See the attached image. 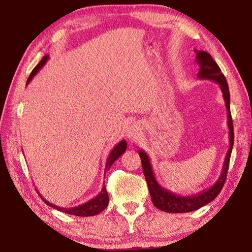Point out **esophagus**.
Listing matches in <instances>:
<instances>
[{"instance_id":"34e87169","label":"esophagus","mask_w":252,"mask_h":252,"mask_svg":"<svg viewBox=\"0 0 252 252\" xmlns=\"http://www.w3.org/2000/svg\"><path fill=\"white\" fill-rule=\"evenodd\" d=\"M138 133H139L138 126H135V125H134V126H129V129H127V131H126V136H129L130 139H135Z\"/></svg>"}]
</instances>
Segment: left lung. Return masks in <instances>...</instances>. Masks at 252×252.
I'll use <instances>...</instances> for the list:
<instances>
[{
  "label": "left lung",
  "instance_id": "8db88e82",
  "mask_svg": "<svg viewBox=\"0 0 252 252\" xmlns=\"http://www.w3.org/2000/svg\"><path fill=\"white\" fill-rule=\"evenodd\" d=\"M195 61H197L199 65L198 79L211 80L213 82L218 83L220 90L222 92V96L225 103V108H227L228 116L229 149L222 164V171H221L220 177L218 178V180L216 181L215 185L208 188L206 190L200 191L198 193L192 195H186V197L173 193L170 190L162 188L159 183H158L155 173H153L149 156L143 150L139 151V156L141 158L142 162L143 174L144 177H146L152 202L158 209L169 213H185L198 210L199 208L206 206L207 203L211 202L213 199H216L217 195L220 193L221 189H222L225 178H227L229 161L230 157H231V151L233 147V123L231 119V112H230V93L227 80H225L224 75L222 74V72H221L219 65L217 64L215 60L212 59V57L209 53L204 52V51L197 52Z\"/></svg>",
  "mask_w": 252,
  "mask_h": 252
}]
</instances>
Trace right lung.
I'll use <instances>...</instances> for the list:
<instances>
[{
	"mask_svg": "<svg viewBox=\"0 0 252 252\" xmlns=\"http://www.w3.org/2000/svg\"><path fill=\"white\" fill-rule=\"evenodd\" d=\"M49 60V55H44L42 60L40 61L39 64H37L35 67H34L33 71L31 72V74H30L29 79L27 81V85L31 82V80L35 76V74L39 72L43 65L46 63V61ZM126 140H122V141L119 142L116 147L112 149V151L110 152V155L108 157V159H106V163H105V171L106 172L108 170L111 168V165H112L114 162H116L117 159H119L123 153L126 152ZM40 194V192H37ZM40 197L43 199V201L48 204V206L52 207L54 209H57L59 211H62L64 213H69V215L72 216H78V217H90V216H95L97 213H100L101 211H103L104 209L108 207L109 204V195L108 192H106V189H105V186L103 185L102 187V190L100 191V193L95 195L94 198H92L91 200H89L85 203L80 204V206H76V207H72V208H61V207H58L55 206V204L51 203L49 201H46V200L42 197L40 194Z\"/></svg>",
	"mask_w": 252,
	"mask_h": 252,
	"instance_id": "1",
	"label": "right lung"
}]
</instances>
